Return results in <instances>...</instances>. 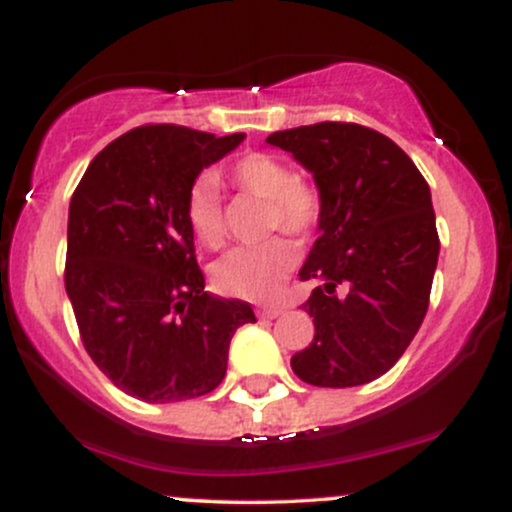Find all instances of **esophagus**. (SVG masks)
I'll return each instance as SVG.
<instances>
[{
  "instance_id": "1",
  "label": "esophagus",
  "mask_w": 512,
  "mask_h": 512,
  "mask_svg": "<svg viewBox=\"0 0 512 512\" xmlns=\"http://www.w3.org/2000/svg\"><path fill=\"white\" fill-rule=\"evenodd\" d=\"M286 310L281 308V305H264V308L260 310V315L262 317H269V320H272V317H279V315H284Z\"/></svg>"
}]
</instances>
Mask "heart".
<instances>
[{
  "instance_id": "b5f03b06",
  "label": "heart",
  "mask_w": 512,
  "mask_h": 512,
  "mask_svg": "<svg viewBox=\"0 0 512 512\" xmlns=\"http://www.w3.org/2000/svg\"><path fill=\"white\" fill-rule=\"evenodd\" d=\"M228 185L245 195L267 199L264 228L286 231L296 238L315 236L325 216V197L313 182L296 178L289 163L272 154H245L226 168ZM185 221L199 243L219 248L223 243V214L219 192L211 178L197 180L187 190ZM298 264L296 245L272 238L252 248H238L221 257L214 267L216 289L245 301H272L284 289Z\"/></svg>"
}]
</instances>
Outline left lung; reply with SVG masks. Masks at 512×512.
I'll list each match as a JSON object with an SVG mask.
<instances>
[{"instance_id": "8db88e82", "label": "left lung", "mask_w": 512, "mask_h": 512, "mask_svg": "<svg viewBox=\"0 0 512 512\" xmlns=\"http://www.w3.org/2000/svg\"><path fill=\"white\" fill-rule=\"evenodd\" d=\"M267 144L313 173L325 216L303 269L315 325L291 368L315 387H354L387 373L428 310L440 240L431 190L385 134L356 122L274 132Z\"/></svg>"}]
</instances>
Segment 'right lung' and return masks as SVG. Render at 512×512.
<instances>
[{
  "label": "right lung",
  "instance_id": "1",
  "mask_svg": "<svg viewBox=\"0 0 512 512\" xmlns=\"http://www.w3.org/2000/svg\"><path fill=\"white\" fill-rule=\"evenodd\" d=\"M182 125H142L91 161L69 202L64 289L88 356L151 404L219 387L250 303L204 291L185 197L202 168L243 142Z\"/></svg>",
  "mask_w": 512,
  "mask_h": 512
}]
</instances>
